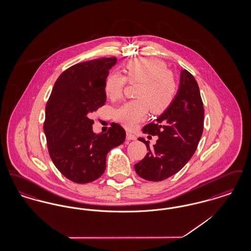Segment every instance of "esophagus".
Returning <instances> with one entry per match:
<instances>
[{
	"instance_id": "34e87169",
	"label": "esophagus",
	"mask_w": 251,
	"mask_h": 251,
	"mask_svg": "<svg viewBox=\"0 0 251 251\" xmlns=\"http://www.w3.org/2000/svg\"><path fill=\"white\" fill-rule=\"evenodd\" d=\"M126 139H127V140H135L136 137H135L134 134H132L131 132H127V134H126Z\"/></svg>"
}]
</instances>
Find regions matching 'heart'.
<instances>
[{
  "instance_id": "b5f03b06",
  "label": "heart",
  "mask_w": 251,
  "mask_h": 251,
  "mask_svg": "<svg viewBox=\"0 0 251 251\" xmlns=\"http://www.w3.org/2000/svg\"><path fill=\"white\" fill-rule=\"evenodd\" d=\"M126 77L120 72H112L105 81L104 90L108 98L119 99L127 84L140 83L137 100L125 102L116 109L114 118L123 127L131 130L143 120L151 108L154 114L166 111L175 99L177 84L167 65L155 58L131 60L125 67Z\"/></svg>"
}]
</instances>
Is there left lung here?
<instances>
[{
    "instance_id": "8db88e82",
    "label": "left lung",
    "mask_w": 251,
    "mask_h": 251,
    "mask_svg": "<svg viewBox=\"0 0 251 251\" xmlns=\"http://www.w3.org/2000/svg\"><path fill=\"white\" fill-rule=\"evenodd\" d=\"M204 108L200 88L191 73L180 72L179 90L169 107L156 120L143 128L144 133L157 135L151 149L144 138L148 153L134 165L141 178L160 181L176 174L195 153L202 135Z\"/></svg>"
}]
</instances>
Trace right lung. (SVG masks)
I'll use <instances>...</instances> for the list:
<instances>
[{"instance_id": "1", "label": "right lung", "mask_w": 251, "mask_h": 251, "mask_svg": "<svg viewBox=\"0 0 251 251\" xmlns=\"http://www.w3.org/2000/svg\"><path fill=\"white\" fill-rule=\"evenodd\" d=\"M116 63V57H107L72 66L58 77L49 98L44 122L49 154L73 182L99 179L105 170L108 152L126 138L118 123H112L107 132L97 134L90 120L91 113L106 101L105 81Z\"/></svg>"}]
</instances>
